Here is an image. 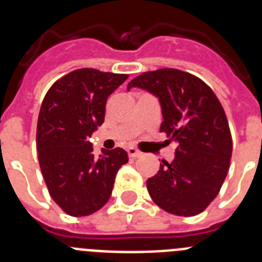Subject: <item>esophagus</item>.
<instances>
[{"instance_id":"1","label":"esophagus","mask_w":262,"mask_h":262,"mask_svg":"<svg viewBox=\"0 0 262 262\" xmlns=\"http://www.w3.org/2000/svg\"><path fill=\"white\" fill-rule=\"evenodd\" d=\"M127 154H128V156L131 157V159H138V157L142 156V152L138 151V149H136V148H134V147L127 148Z\"/></svg>"}]
</instances>
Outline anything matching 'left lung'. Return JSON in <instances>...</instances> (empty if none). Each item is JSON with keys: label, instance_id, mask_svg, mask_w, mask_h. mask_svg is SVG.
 Segmentation results:
<instances>
[{"label": "left lung", "instance_id": "1", "mask_svg": "<svg viewBox=\"0 0 262 262\" xmlns=\"http://www.w3.org/2000/svg\"><path fill=\"white\" fill-rule=\"evenodd\" d=\"M156 96L163 111L160 133L177 143L174 160H163L147 180L159 207L180 216L200 214L214 201L230 168L232 138L223 106L201 78L180 69L144 72L127 89Z\"/></svg>", "mask_w": 262, "mask_h": 262}]
</instances>
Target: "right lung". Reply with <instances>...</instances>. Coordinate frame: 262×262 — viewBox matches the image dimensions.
Wrapping results in <instances>:
<instances>
[{"label":"right lung","mask_w":262,"mask_h":262,"mask_svg":"<svg viewBox=\"0 0 262 262\" xmlns=\"http://www.w3.org/2000/svg\"><path fill=\"white\" fill-rule=\"evenodd\" d=\"M127 75L81 68L48 89L36 127L39 165L50 195L64 212L86 216L105 206L115 176L128 161L122 148L102 149L97 159L89 142L105 120L107 97Z\"/></svg>","instance_id":"right-lung-1"}]
</instances>
